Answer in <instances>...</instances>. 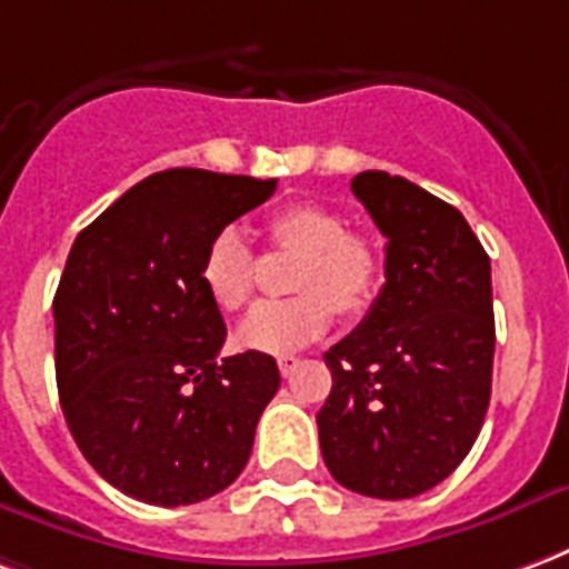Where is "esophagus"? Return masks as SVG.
<instances>
[{"mask_svg":"<svg viewBox=\"0 0 569 569\" xmlns=\"http://www.w3.org/2000/svg\"><path fill=\"white\" fill-rule=\"evenodd\" d=\"M277 368H280V373H283V377H289V373L298 368V359L296 356H280V359H277Z\"/></svg>","mask_w":569,"mask_h":569,"instance_id":"1","label":"esophagus"}]
</instances>
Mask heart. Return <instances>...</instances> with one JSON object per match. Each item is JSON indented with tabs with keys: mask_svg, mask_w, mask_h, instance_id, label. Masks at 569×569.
<instances>
[{
	"mask_svg": "<svg viewBox=\"0 0 569 569\" xmlns=\"http://www.w3.org/2000/svg\"><path fill=\"white\" fill-rule=\"evenodd\" d=\"M271 247L298 252L289 289L298 296L252 307L234 340L250 352L283 356L322 338L331 310L356 319L368 313L382 283V256L365 234L347 231L343 217L322 204H289L268 217ZM199 280L222 313H234L252 292V256L234 229H220L204 247Z\"/></svg>",
	"mask_w": 569,
	"mask_h": 569,
	"instance_id": "b5f03b06",
	"label": "heart"
}]
</instances>
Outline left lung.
Listing matches in <instances>:
<instances>
[{
	"label": "left lung",
	"instance_id": "left-lung-1",
	"mask_svg": "<svg viewBox=\"0 0 569 569\" xmlns=\"http://www.w3.org/2000/svg\"><path fill=\"white\" fill-rule=\"evenodd\" d=\"M352 196L386 234V283L326 352L317 413L331 477L368 498H416L477 443L491 398V262L461 210L410 180L361 171Z\"/></svg>",
	"mask_w": 569,
	"mask_h": 569
}]
</instances>
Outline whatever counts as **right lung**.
Masks as SVG:
<instances>
[{
    "label": "right lung",
    "instance_id": "right-lung-1",
    "mask_svg": "<svg viewBox=\"0 0 569 569\" xmlns=\"http://www.w3.org/2000/svg\"><path fill=\"white\" fill-rule=\"evenodd\" d=\"M277 180L171 168L74 238L53 298L57 389L92 470L134 500L183 507L229 488L280 389L264 352L220 359L226 322L201 289L204 247Z\"/></svg>",
    "mask_w": 569,
    "mask_h": 569
}]
</instances>
